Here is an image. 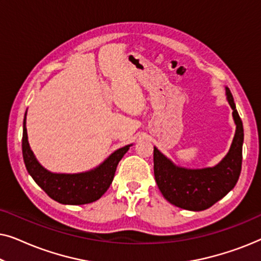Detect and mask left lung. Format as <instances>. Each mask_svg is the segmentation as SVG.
<instances>
[{
	"instance_id": "8db88e82",
	"label": "left lung",
	"mask_w": 261,
	"mask_h": 261,
	"mask_svg": "<svg viewBox=\"0 0 261 261\" xmlns=\"http://www.w3.org/2000/svg\"><path fill=\"white\" fill-rule=\"evenodd\" d=\"M227 101L233 109L237 124L229 151L219 164L203 169L178 166L158 148L153 151L156 185L166 201L178 208L201 212L223 198L238 183L241 172L244 127L235 107L233 95L226 87Z\"/></svg>"
}]
</instances>
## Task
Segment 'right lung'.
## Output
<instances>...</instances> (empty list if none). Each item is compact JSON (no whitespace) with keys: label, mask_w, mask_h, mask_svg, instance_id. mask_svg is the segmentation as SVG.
<instances>
[{"label":"right lung","mask_w":261,"mask_h":261,"mask_svg":"<svg viewBox=\"0 0 261 261\" xmlns=\"http://www.w3.org/2000/svg\"><path fill=\"white\" fill-rule=\"evenodd\" d=\"M26 115L23 119L22 155L26 169L35 183L55 201L62 204L81 205L97 201L108 190L115 176L117 164L132 145L114 151L105 162L95 169L78 173H56L46 170L38 159L28 142Z\"/></svg>","instance_id":"1"}]
</instances>
